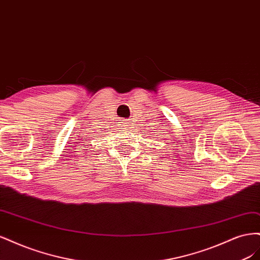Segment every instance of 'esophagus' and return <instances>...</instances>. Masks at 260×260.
Masks as SVG:
<instances>
[{"label":"esophagus","mask_w":260,"mask_h":260,"mask_svg":"<svg viewBox=\"0 0 260 260\" xmlns=\"http://www.w3.org/2000/svg\"><path fill=\"white\" fill-rule=\"evenodd\" d=\"M119 124H120V127H127V125H128V122H127V121H124V120H120Z\"/></svg>","instance_id":"esophagus-1"}]
</instances>
